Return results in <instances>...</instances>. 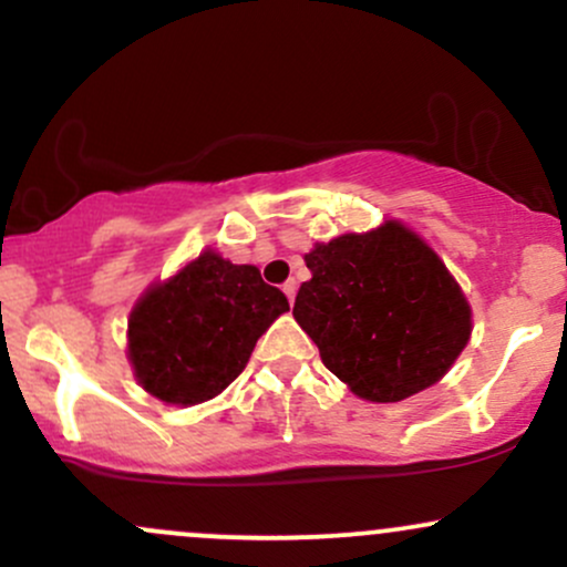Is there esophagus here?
Listing matches in <instances>:
<instances>
[{"label":"esophagus","mask_w":567,"mask_h":567,"mask_svg":"<svg viewBox=\"0 0 567 567\" xmlns=\"http://www.w3.org/2000/svg\"><path fill=\"white\" fill-rule=\"evenodd\" d=\"M282 290H285V296H288V301L292 303V301H296V290H298V282H296V279H288V282L282 285Z\"/></svg>","instance_id":"esophagus-1"}]
</instances>
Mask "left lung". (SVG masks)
<instances>
[{
	"label": "left lung",
	"instance_id": "left-lung-1",
	"mask_svg": "<svg viewBox=\"0 0 567 567\" xmlns=\"http://www.w3.org/2000/svg\"><path fill=\"white\" fill-rule=\"evenodd\" d=\"M292 317L324 368L370 402H400L437 383L472 333L458 282L402 224L343 234L303 258Z\"/></svg>",
	"mask_w": 567,
	"mask_h": 567
}]
</instances>
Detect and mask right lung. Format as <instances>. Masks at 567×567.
I'll return each instance as SVG.
<instances>
[{"instance_id":"obj_1","label":"right lung","mask_w":567,"mask_h":567,"mask_svg":"<svg viewBox=\"0 0 567 567\" xmlns=\"http://www.w3.org/2000/svg\"><path fill=\"white\" fill-rule=\"evenodd\" d=\"M290 303L256 266L202 252L141 298L127 322L130 362L171 405L213 400L243 373L256 341Z\"/></svg>"}]
</instances>
